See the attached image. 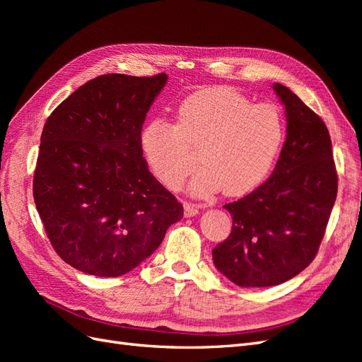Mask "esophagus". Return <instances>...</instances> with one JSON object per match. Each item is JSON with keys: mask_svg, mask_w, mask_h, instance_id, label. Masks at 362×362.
I'll list each match as a JSON object with an SVG mask.
<instances>
[{"mask_svg": "<svg viewBox=\"0 0 362 362\" xmlns=\"http://www.w3.org/2000/svg\"><path fill=\"white\" fill-rule=\"evenodd\" d=\"M199 213V206L194 205V204H190V202H185L184 204V214L185 217H193Z\"/></svg>", "mask_w": 362, "mask_h": 362, "instance_id": "esophagus-1", "label": "esophagus"}]
</instances>
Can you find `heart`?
<instances>
[{
    "label": "heart",
    "mask_w": 362,
    "mask_h": 362,
    "mask_svg": "<svg viewBox=\"0 0 362 362\" xmlns=\"http://www.w3.org/2000/svg\"><path fill=\"white\" fill-rule=\"evenodd\" d=\"M284 140L278 108L255 104L223 87L194 92L180 104L177 122L152 119L140 134L149 168L169 189H178L192 172L198 149L202 166L190 190L206 196L223 189L240 196L266 178Z\"/></svg>",
    "instance_id": "1"
}]
</instances>
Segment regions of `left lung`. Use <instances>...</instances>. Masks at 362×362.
Here are the masks:
<instances>
[{"mask_svg": "<svg viewBox=\"0 0 362 362\" xmlns=\"http://www.w3.org/2000/svg\"><path fill=\"white\" fill-rule=\"evenodd\" d=\"M286 105L287 137L266 182L226 204L233 231L213 249L216 269L240 287L286 282L315 258L337 198L332 144L323 120L288 87L273 84Z\"/></svg>", "mask_w": 362, "mask_h": 362, "instance_id": "obj_1", "label": "left lung"}]
</instances>
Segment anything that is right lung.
<instances>
[{
	"label": "right lung",
	"mask_w": 362,
	"mask_h": 362,
	"mask_svg": "<svg viewBox=\"0 0 362 362\" xmlns=\"http://www.w3.org/2000/svg\"><path fill=\"white\" fill-rule=\"evenodd\" d=\"M166 81V74L100 75L47 119L33 194L54 250L76 270L125 275L184 216L140 146L146 113Z\"/></svg>",
	"instance_id": "add662e5"
}]
</instances>
